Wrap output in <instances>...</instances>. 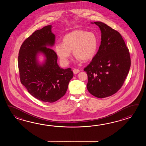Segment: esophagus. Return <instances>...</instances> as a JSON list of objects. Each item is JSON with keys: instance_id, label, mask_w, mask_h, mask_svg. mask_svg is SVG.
<instances>
[{"instance_id": "34e87169", "label": "esophagus", "mask_w": 146, "mask_h": 146, "mask_svg": "<svg viewBox=\"0 0 146 146\" xmlns=\"http://www.w3.org/2000/svg\"><path fill=\"white\" fill-rule=\"evenodd\" d=\"M80 72V70L78 69L74 68L73 70V72L74 74H77L78 73H79Z\"/></svg>"}]
</instances>
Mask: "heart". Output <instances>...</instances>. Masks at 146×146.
Returning a JSON list of instances; mask_svg holds the SVG:
<instances>
[{"label": "heart", "mask_w": 146, "mask_h": 146, "mask_svg": "<svg viewBox=\"0 0 146 146\" xmlns=\"http://www.w3.org/2000/svg\"><path fill=\"white\" fill-rule=\"evenodd\" d=\"M63 43H57L55 47L56 54L60 62L67 65L69 62L71 51L77 60L86 62L92 59L96 54L98 41L92 32L77 30L66 34Z\"/></svg>", "instance_id": "b5f03b06"}]
</instances>
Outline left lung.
Returning <instances> with one entry per match:
<instances>
[{
  "label": "left lung",
  "instance_id": "obj_1",
  "mask_svg": "<svg viewBox=\"0 0 146 146\" xmlns=\"http://www.w3.org/2000/svg\"><path fill=\"white\" fill-rule=\"evenodd\" d=\"M101 32V45L90 64L87 89L93 96H111L121 89L130 67L129 50L120 33L101 22H91Z\"/></svg>",
  "mask_w": 146,
  "mask_h": 146
}]
</instances>
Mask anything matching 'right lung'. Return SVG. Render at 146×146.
I'll list each match as a JSON object with an SVG mask.
<instances>
[{
    "label": "right lung",
    "mask_w": 146,
    "mask_h": 146,
    "mask_svg": "<svg viewBox=\"0 0 146 146\" xmlns=\"http://www.w3.org/2000/svg\"><path fill=\"white\" fill-rule=\"evenodd\" d=\"M52 25L35 31L22 43L18 56L20 78L28 92L44 102L53 103L65 94L74 74L70 68L62 69L57 64V56L52 47L55 35ZM42 54V63L38 56Z\"/></svg>",
    "instance_id": "add662e5"
}]
</instances>
